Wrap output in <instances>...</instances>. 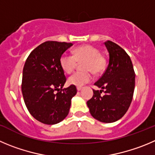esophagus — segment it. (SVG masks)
Returning a JSON list of instances; mask_svg holds the SVG:
<instances>
[{"instance_id": "esophagus-1", "label": "esophagus", "mask_w": 155, "mask_h": 155, "mask_svg": "<svg viewBox=\"0 0 155 155\" xmlns=\"http://www.w3.org/2000/svg\"><path fill=\"white\" fill-rule=\"evenodd\" d=\"M76 89H77L78 91H80L81 89H82V87H81V86H77V88H76Z\"/></svg>"}]
</instances>
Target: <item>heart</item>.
I'll return each mask as SVG.
<instances>
[{
  "instance_id": "obj_1",
  "label": "heart",
  "mask_w": 155,
  "mask_h": 155,
  "mask_svg": "<svg viewBox=\"0 0 155 155\" xmlns=\"http://www.w3.org/2000/svg\"><path fill=\"white\" fill-rule=\"evenodd\" d=\"M84 63L82 69L84 71H79L73 73L68 79V83L76 86H82L90 82L92 75L99 74L105 69L106 60L104 56L100 54L98 48L91 46L84 45L74 50V54L63 53L60 56V64L62 69L66 73H71L77 66L78 63Z\"/></svg>"
}]
</instances>
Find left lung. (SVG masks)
I'll return each mask as SVG.
<instances>
[{"label":"left lung","mask_w":155,"mask_h":155,"mask_svg":"<svg viewBox=\"0 0 155 155\" xmlns=\"http://www.w3.org/2000/svg\"><path fill=\"white\" fill-rule=\"evenodd\" d=\"M105 46L109 54L108 67L94 83L101 90L93 89L94 94L87 105L94 118L111 123L123 117L131 105L135 73L130 56L123 49L110 40L105 42Z\"/></svg>","instance_id":"obj_1"}]
</instances>
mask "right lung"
Masks as SVG:
<instances>
[{"label":"right lung","instance_id":"obj_1","mask_svg":"<svg viewBox=\"0 0 155 155\" xmlns=\"http://www.w3.org/2000/svg\"><path fill=\"white\" fill-rule=\"evenodd\" d=\"M72 43L46 41L27 57L23 69L22 90L30 115L46 125L63 121L69 114L75 86L63 89L66 78L60 64V56Z\"/></svg>","mask_w":155,"mask_h":155}]
</instances>
